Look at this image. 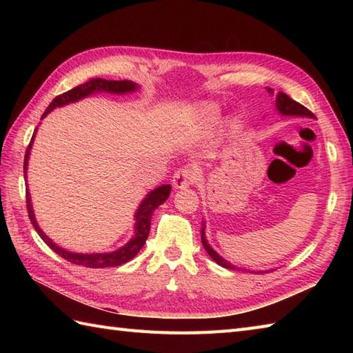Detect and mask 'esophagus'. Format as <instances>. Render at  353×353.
Instances as JSON below:
<instances>
[{"label":"esophagus","mask_w":353,"mask_h":353,"mask_svg":"<svg viewBox=\"0 0 353 353\" xmlns=\"http://www.w3.org/2000/svg\"><path fill=\"white\" fill-rule=\"evenodd\" d=\"M199 181V172L194 170V168H181L174 172V176H172V186H174L176 190H185V188H190L191 185H194Z\"/></svg>","instance_id":"esophagus-1"}]
</instances>
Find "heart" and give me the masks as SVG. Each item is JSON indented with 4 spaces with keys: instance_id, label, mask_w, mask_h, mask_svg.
I'll return each instance as SVG.
<instances>
[{
    "instance_id": "obj_1",
    "label": "heart",
    "mask_w": 353,
    "mask_h": 353,
    "mask_svg": "<svg viewBox=\"0 0 353 353\" xmlns=\"http://www.w3.org/2000/svg\"><path fill=\"white\" fill-rule=\"evenodd\" d=\"M201 118L203 121L208 124H214L219 121L220 118V109L215 106V104H208V106L203 108V112H201Z\"/></svg>"
}]
</instances>
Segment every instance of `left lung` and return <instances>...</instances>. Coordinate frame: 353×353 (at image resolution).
<instances>
[{"label": "left lung", "instance_id": "8db88e82", "mask_svg": "<svg viewBox=\"0 0 353 353\" xmlns=\"http://www.w3.org/2000/svg\"><path fill=\"white\" fill-rule=\"evenodd\" d=\"M267 91L270 94H273V89L272 88H267ZM276 109L279 110V114L282 115H290V117H308V118H314V114L310 110L306 109L305 106H302L301 103L294 101L292 99H290V97L287 94L283 92H279L276 97ZM201 244H203L205 250L208 252L209 256H211L216 264L224 267V268H230V270H236L235 265H232L230 262H228L226 259H223L219 253H216L211 245H209L208 239H206V235H205V223H203V228H201ZM254 273V272H253Z\"/></svg>", "mask_w": 353, "mask_h": 353}]
</instances>
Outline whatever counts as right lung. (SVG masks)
Returning a JSON list of instances; mask_svg holds the SVG:
<instances>
[{
  "label": "right lung",
  "mask_w": 353,
  "mask_h": 353,
  "mask_svg": "<svg viewBox=\"0 0 353 353\" xmlns=\"http://www.w3.org/2000/svg\"><path fill=\"white\" fill-rule=\"evenodd\" d=\"M138 89V85L133 83L130 80H104V79H91L83 85H79L76 88H72L71 91L63 92L62 95H57L54 100L50 103V106L47 110L43 112L42 118L47 117L52 109L65 106L68 103L79 101L85 97L91 95L94 92H110V94H127V92H133ZM37 130V129H36ZM34 130V133H36ZM34 133L32 137V141L27 147L26 157H24V177L27 179V165H28V156H30V150H32L33 145V139H34ZM171 192V186L170 185H162L159 188L153 190L150 194H147V197L141 201V205L138 208L137 214H134V235L130 239L129 243L123 245L121 249H118L115 252H109V253H72L62 249L57 244H54L51 239L43 234L42 229L37 224L34 214H33V206H32V199H30V192L28 188L26 191L27 194V211L30 221H32L33 228L36 229L37 234L43 239L45 244H47L52 252H56L59 256H62L63 259L72 262L76 265H83L88 268H104V267H117L125 264L127 261H130L138 254V252L142 249V245L145 244L147 238H148V232H150V224H152V215L154 212V209L157 206H161L165 200L170 197Z\"/></svg>",
  "instance_id": "1"
}]
</instances>
